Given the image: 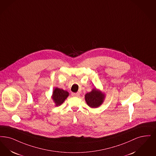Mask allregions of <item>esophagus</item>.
<instances>
[{"instance_id":"esophagus-1","label":"esophagus","mask_w":156,"mask_h":156,"mask_svg":"<svg viewBox=\"0 0 156 156\" xmlns=\"http://www.w3.org/2000/svg\"><path fill=\"white\" fill-rule=\"evenodd\" d=\"M71 94H72L73 96H76V97H78V96H80V95L79 93H72Z\"/></svg>"}]
</instances>
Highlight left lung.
I'll return each instance as SVG.
<instances>
[{"mask_svg": "<svg viewBox=\"0 0 156 156\" xmlns=\"http://www.w3.org/2000/svg\"><path fill=\"white\" fill-rule=\"evenodd\" d=\"M106 95L100 89L96 87L89 93L85 94V99L88 106L90 108H98L104 102Z\"/></svg>", "mask_w": 156, "mask_h": 156, "instance_id": "left-lung-1", "label": "left lung"}]
</instances>
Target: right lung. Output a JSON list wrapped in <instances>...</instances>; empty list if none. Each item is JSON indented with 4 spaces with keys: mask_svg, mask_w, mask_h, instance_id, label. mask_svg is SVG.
<instances>
[{
    "mask_svg": "<svg viewBox=\"0 0 156 156\" xmlns=\"http://www.w3.org/2000/svg\"><path fill=\"white\" fill-rule=\"evenodd\" d=\"M69 96V93L67 91L56 87L53 91L51 99L55 103V106H59L62 105Z\"/></svg>",
    "mask_w": 156,
    "mask_h": 156,
    "instance_id": "1",
    "label": "right lung"
}]
</instances>
